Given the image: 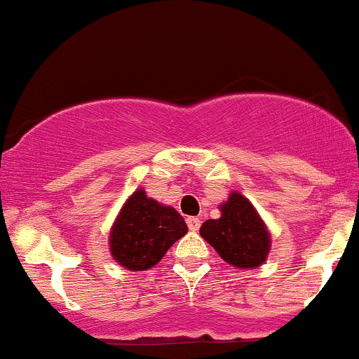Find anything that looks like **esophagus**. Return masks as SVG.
<instances>
[{"instance_id": "34e87169", "label": "esophagus", "mask_w": 359, "mask_h": 359, "mask_svg": "<svg viewBox=\"0 0 359 359\" xmlns=\"http://www.w3.org/2000/svg\"><path fill=\"white\" fill-rule=\"evenodd\" d=\"M187 225L191 232H197L201 229V219L195 218V216H190V218H187Z\"/></svg>"}]
</instances>
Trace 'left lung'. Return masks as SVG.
Wrapping results in <instances>:
<instances>
[{
    "label": "left lung",
    "instance_id": "left-lung-1",
    "mask_svg": "<svg viewBox=\"0 0 359 359\" xmlns=\"http://www.w3.org/2000/svg\"><path fill=\"white\" fill-rule=\"evenodd\" d=\"M218 219L202 223L201 236L229 265L237 269H257L271 251V232L255 205L233 190L219 204Z\"/></svg>",
    "mask_w": 359,
    "mask_h": 359
}]
</instances>
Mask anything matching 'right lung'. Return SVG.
<instances>
[{"label":"right lung","mask_w":359,"mask_h":359,"mask_svg":"<svg viewBox=\"0 0 359 359\" xmlns=\"http://www.w3.org/2000/svg\"><path fill=\"white\" fill-rule=\"evenodd\" d=\"M187 232V223L175 208L161 204L137 188L113 222L109 253L127 271H148Z\"/></svg>","instance_id":"add662e5"}]
</instances>
